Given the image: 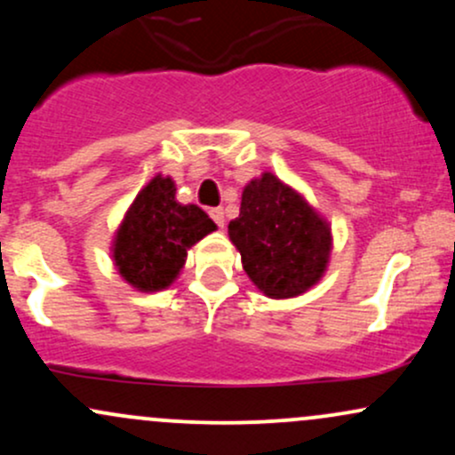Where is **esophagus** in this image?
Instances as JSON below:
<instances>
[{"mask_svg": "<svg viewBox=\"0 0 455 455\" xmlns=\"http://www.w3.org/2000/svg\"><path fill=\"white\" fill-rule=\"evenodd\" d=\"M210 216H212V220L218 224V227H224V210L222 207H213V210H210Z\"/></svg>", "mask_w": 455, "mask_h": 455, "instance_id": "esophagus-1", "label": "esophagus"}]
</instances>
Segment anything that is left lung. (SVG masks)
<instances>
[{"label":"left lung","instance_id":"obj_1","mask_svg":"<svg viewBox=\"0 0 455 455\" xmlns=\"http://www.w3.org/2000/svg\"><path fill=\"white\" fill-rule=\"evenodd\" d=\"M228 237L242 254L250 280L274 299L315 286L331 252L327 222L271 173L243 188L239 218L228 224Z\"/></svg>","mask_w":455,"mask_h":455}]
</instances>
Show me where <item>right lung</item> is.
Wrapping results in <instances>:
<instances>
[{
	"label": "right lung",
	"instance_id": "add662e5",
	"mask_svg": "<svg viewBox=\"0 0 455 455\" xmlns=\"http://www.w3.org/2000/svg\"><path fill=\"white\" fill-rule=\"evenodd\" d=\"M171 177L156 175L124 218L115 235L113 259L122 278L134 289L162 291L184 267L188 248L216 231L201 207L181 205Z\"/></svg>",
	"mask_w": 455,
	"mask_h": 455
}]
</instances>
